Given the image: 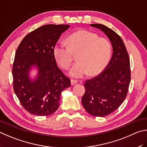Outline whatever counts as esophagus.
<instances>
[{
  "mask_svg": "<svg viewBox=\"0 0 147 147\" xmlns=\"http://www.w3.org/2000/svg\"><path fill=\"white\" fill-rule=\"evenodd\" d=\"M76 83H78V81L77 80H74V79H71V85H74Z\"/></svg>",
  "mask_w": 147,
  "mask_h": 147,
  "instance_id": "obj_1",
  "label": "esophagus"
}]
</instances>
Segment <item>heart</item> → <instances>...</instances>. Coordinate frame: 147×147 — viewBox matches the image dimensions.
Returning a JSON list of instances; mask_svg holds the SVG:
<instances>
[{"mask_svg": "<svg viewBox=\"0 0 147 147\" xmlns=\"http://www.w3.org/2000/svg\"><path fill=\"white\" fill-rule=\"evenodd\" d=\"M68 45L58 42L53 50L56 61L63 69H68L73 61V53H78L77 63L69 75L80 78L99 74L106 68L111 56V45L107 38L99 37L96 33L81 30L71 33L66 38Z\"/></svg>", "mask_w": 147, "mask_h": 147, "instance_id": "heart-1", "label": "heart"}]
</instances>
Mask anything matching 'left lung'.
<instances>
[{
    "label": "left lung",
    "instance_id": "obj_1",
    "mask_svg": "<svg viewBox=\"0 0 147 147\" xmlns=\"http://www.w3.org/2000/svg\"><path fill=\"white\" fill-rule=\"evenodd\" d=\"M103 32L111 42L113 53L99 76L86 81L82 104L88 114L105 117L115 111L125 101L130 82V59L122 38L114 31L100 24H92Z\"/></svg>",
    "mask_w": 147,
    "mask_h": 147
}]
</instances>
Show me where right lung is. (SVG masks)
<instances>
[{"label": "right lung", "mask_w": 147, "mask_h": 147, "mask_svg": "<svg viewBox=\"0 0 147 147\" xmlns=\"http://www.w3.org/2000/svg\"><path fill=\"white\" fill-rule=\"evenodd\" d=\"M67 24H46L28 33L15 52L12 75L13 90L26 110L38 116L52 114L58 109L62 91L71 86L70 79L59 68L53 50ZM38 73L29 76L32 67Z\"/></svg>", "instance_id": "obj_1"}]
</instances>
